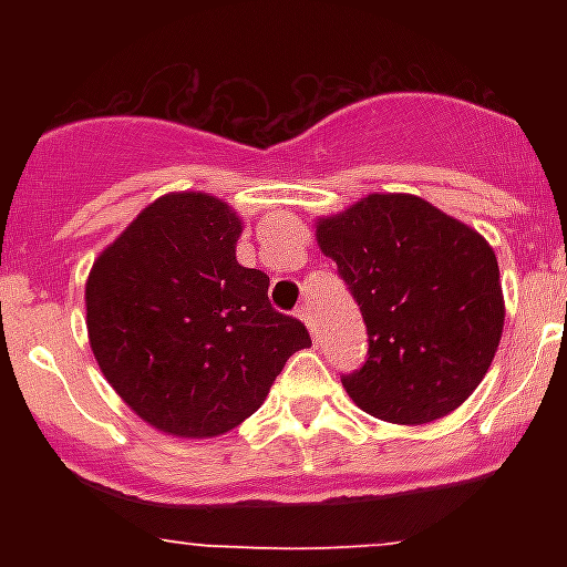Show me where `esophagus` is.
<instances>
[{"label": "esophagus", "instance_id": "1", "mask_svg": "<svg viewBox=\"0 0 567 567\" xmlns=\"http://www.w3.org/2000/svg\"><path fill=\"white\" fill-rule=\"evenodd\" d=\"M298 318L307 323V329L312 332V338H318V327H315V318H312V312H309V307H300Z\"/></svg>", "mask_w": 567, "mask_h": 567}]
</instances>
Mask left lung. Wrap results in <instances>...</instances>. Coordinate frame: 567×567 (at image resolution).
Listing matches in <instances>:
<instances>
[{
    "label": "left lung",
    "instance_id": "left-lung-1",
    "mask_svg": "<svg viewBox=\"0 0 567 567\" xmlns=\"http://www.w3.org/2000/svg\"><path fill=\"white\" fill-rule=\"evenodd\" d=\"M363 312L369 354L349 398L385 423L452 414L488 372L505 323L488 240L417 195L372 193L315 224Z\"/></svg>",
    "mask_w": 567,
    "mask_h": 567
}]
</instances>
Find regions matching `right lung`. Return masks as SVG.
Instances as JSON below:
<instances>
[{
    "instance_id": "right-lung-1",
    "label": "right lung",
    "mask_w": 567,
    "mask_h": 567,
    "mask_svg": "<svg viewBox=\"0 0 567 567\" xmlns=\"http://www.w3.org/2000/svg\"><path fill=\"white\" fill-rule=\"evenodd\" d=\"M240 218L207 193H169L104 249L84 287L99 369L144 423L218 437L260 409L284 363L312 346L275 312L269 278L240 267Z\"/></svg>"
}]
</instances>
